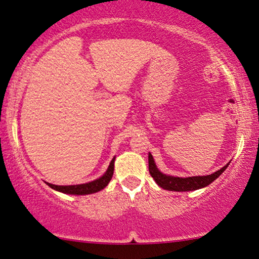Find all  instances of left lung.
Returning a JSON list of instances; mask_svg holds the SVG:
<instances>
[{
	"instance_id": "obj_1",
	"label": "left lung",
	"mask_w": 259,
	"mask_h": 259,
	"mask_svg": "<svg viewBox=\"0 0 259 259\" xmlns=\"http://www.w3.org/2000/svg\"><path fill=\"white\" fill-rule=\"evenodd\" d=\"M148 161H149V172L153 179L155 180L156 184L160 186L161 188H164V190L176 191V192H186V191H194L205 187V186L210 185L214 180H217L226 170V167L229 166V164H226L220 170L207 176L174 177L165 175V174H162L161 171L158 170L155 162H154L153 155L150 153L148 155Z\"/></svg>"
}]
</instances>
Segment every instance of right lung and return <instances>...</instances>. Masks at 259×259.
I'll return each instance as SVG.
<instances>
[{
    "label": "right lung",
    "instance_id": "obj_1",
    "mask_svg": "<svg viewBox=\"0 0 259 259\" xmlns=\"http://www.w3.org/2000/svg\"><path fill=\"white\" fill-rule=\"evenodd\" d=\"M114 162H115V158L112 159L111 162H110L109 167H107L106 172L104 174L103 176L99 177V179L94 180V181L88 182V184H82V185H71V186H57V185H52V184H48L52 190L59 191V192L66 193V194H77V196H83V194H92L95 192H99L103 188H105L107 184L111 180L112 175H114Z\"/></svg>",
    "mask_w": 259,
    "mask_h": 259
}]
</instances>
